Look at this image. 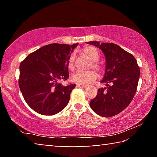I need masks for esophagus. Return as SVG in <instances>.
Listing matches in <instances>:
<instances>
[{
    "label": "esophagus",
    "mask_w": 157,
    "mask_h": 157,
    "mask_svg": "<svg viewBox=\"0 0 157 157\" xmlns=\"http://www.w3.org/2000/svg\"><path fill=\"white\" fill-rule=\"evenodd\" d=\"M77 87H80V88H82V89H86V86L78 84V85H77Z\"/></svg>",
    "instance_id": "obj_1"
}]
</instances>
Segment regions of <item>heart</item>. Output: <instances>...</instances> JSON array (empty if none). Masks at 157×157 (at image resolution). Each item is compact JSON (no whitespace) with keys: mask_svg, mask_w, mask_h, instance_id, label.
Returning a JSON list of instances; mask_svg holds the SVG:
<instances>
[{"mask_svg":"<svg viewBox=\"0 0 157 157\" xmlns=\"http://www.w3.org/2000/svg\"><path fill=\"white\" fill-rule=\"evenodd\" d=\"M83 53L90 61H91V67L101 73L102 68L97 63L99 59V53L96 48L93 46H86L83 49ZM67 66L68 69L73 70L75 66V53H71L68 58ZM96 74L93 71H77L71 76L74 83L81 85H88L93 82L96 78Z\"/></svg>","mask_w":157,"mask_h":157,"instance_id":"heart-1","label":"heart"}]
</instances>
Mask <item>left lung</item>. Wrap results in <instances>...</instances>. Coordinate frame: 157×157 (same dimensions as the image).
Here are the masks:
<instances>
[{
  "instance_id": "left-lung-1",
  "label": "left lung",
  "mask_w": 157,
  "mask_h": 157,
  "mask_svg": "<svg viewBox=\"0 0 157 157\" xmlns=\"http://www.w3.org/2000/svg\"><path fill=\"white\" fill-rule=\"evenodd\" d=\"M102 51L105 56V74L101 83L106 87L98 89L97 96L90 102L94 112L111 117L124 111L136 94L140 69L134 56L111 43L86 42Z\"/></svg>"
}]
</instances>
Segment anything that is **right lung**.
I'll return each instance as SVG.
<instances>
[{
  "instance_id": "add662e5",
  "label": "right lung",
  "mask_w": 157,
  "mask_h": 157,
  "mask_svg": "<svg viewBox=\"0 0 157 157\" xmlns=\"http://www.w3.org/2000/svg\"><path fill=\"white\" fill-rule=\"evenodd\" d=\"M78 44H52L30 53L20 64L18 84L28 105L40 114L54 115L67 106L76 84L59 81L69 76L68 60Z\"/></svg>"
}]
</instances>
